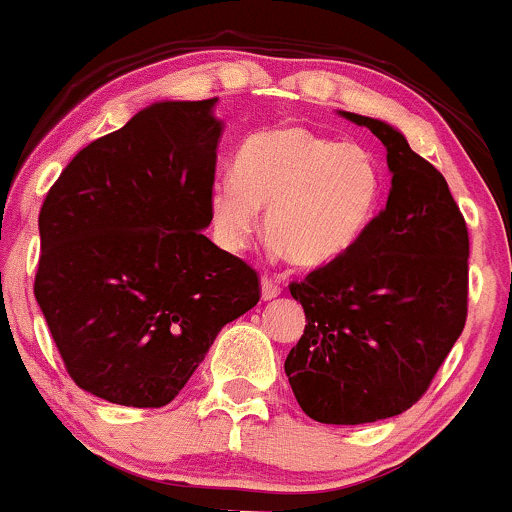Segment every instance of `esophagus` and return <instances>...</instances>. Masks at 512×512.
<instances>
[{
	"label": "esophagus",
	"instance_id": "34e87169",
	"mask_svg": "<svg viewBox=\"0 0 512 512\" xmlns=\"http://www.w3.org/2000/svg\"><path fill=\"white\" fill-rule=\"evenodd\" d=\"M279 294H282V289L277 287V282H272V279H262V299L265 301H272V299H277Z\"/></svg>",
	"mask_w": 512,
	"mask_h": 512
}]
</instances>
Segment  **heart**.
I'll return each mask as SVG.
<instances>
[{
	"label": "heart",
	"mask_w": 512,
	"mask_h": 512,
	"mask_svg": "<svg viewBox=\"0 0 512 512\" xmlns=\"http://www.w3.org/2000/svg\"><path fill=\"white\" fill-rule=\"evenodd\" d=\"M383 198L385 169L368 147L304 127H274L242 139L233 174L211 184L208 213L220 247L242 252L265 208L274 255L321 270L358 245Z\"/></svg>",
	"instance_id": "heart-1"
}]
</instances>
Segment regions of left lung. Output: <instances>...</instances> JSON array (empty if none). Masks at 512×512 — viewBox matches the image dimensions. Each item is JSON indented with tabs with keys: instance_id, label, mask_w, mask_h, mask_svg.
<instances>
[{
	"instance_id": "left-lung-1",
	"label": "left lung",
	"mask_w": 512,
	"mask_h": 512,
	"mask_svg": "<svg viewBox=\"0 0 512 512\" xmlns=\"http://www.w3.org/2000/svg\"><path fill=\"white\" fill-rule=\"evenodd\" d=\"M338 115L385 144L390 193L346 257L289 287L306 326L284 373L311 419L365 424L410 410L464 331L469 230L444 176L400 129Z\"/></svg>"
}]
</instances>
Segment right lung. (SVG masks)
Wrapping results in <instances>:
<instances>
[{
    "mask_svg": "<svg viewBox=\"0 0 512 512\" xmlns=\"http://www.w3.org/2000/svg\"><path fill=\"white\" fill-rule=\"evenodd\" d=\"M215 102L144 107L75 154L43 201L36 301L75 385L115 405H169L260 301L255 270L203 235Z\"/></svg>",
    "mask_w": 512,
    "mask_h": 512,
    "instance_id": "right-lung-1",
    "label": "right lung"
}]
</instances>
